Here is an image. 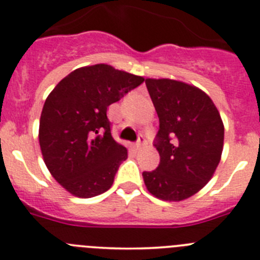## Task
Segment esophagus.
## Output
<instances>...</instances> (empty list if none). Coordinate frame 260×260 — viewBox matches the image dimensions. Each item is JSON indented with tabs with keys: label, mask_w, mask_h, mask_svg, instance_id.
<instances>
[{
	"label": "esophagus",
	"mask_w": 260,
	"mask_h": 260,
	"mask_svg": "<svg viewBox=\"0 0 260 260\" xmlns=\"http://www.w3.org/2000/svg\"><path fill=\"white\" fill-rule=\"evenodd\" d=\"M146 144V139L144 138V135H139L138 141H136V148L141 149Z\"/></svg>",
	"instance_id": "34e87169"
}]
</instances>
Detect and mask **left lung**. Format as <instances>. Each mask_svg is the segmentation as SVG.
Wrapping results in <instances>:
<instances>
[{"label":"left lung","instance_id":"left-lung-1","mask_svg":"<svg viewBox=\"0 0 260 260\" xmlns=\"http://www.w3.org/2000/svg\"><path fill=\"white\" fill-rule=\"evenodd\" d=\"M159 117L155 136L160 161L143 172L146 188L163 201H182L204 188L221 159L223 124L212 100L174 79H145Z\"/></svg>","mask_w":260,"mask_h":260}]
</instances>
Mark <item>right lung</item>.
Listing matches in <instances>:
<instances>
[{
  "label": "right lung",
  "instance_id": "obj_1",
  "mask_svg": "<svg viewBox=\"0 0 260 260\" xmlns=\"http://www.w3.org/2000/svg\"><path fill=\"white\" fill-rule=\"evenodd\" d=\"M143 82L140 76L96 64L69 73L45 100L39 126L43 158L72 194L89 199L112 186L127 150L112 138L107 107Z\"/></svg>",
  "mask_w": 260,
  "mask_h": 260
}]
</instances>
